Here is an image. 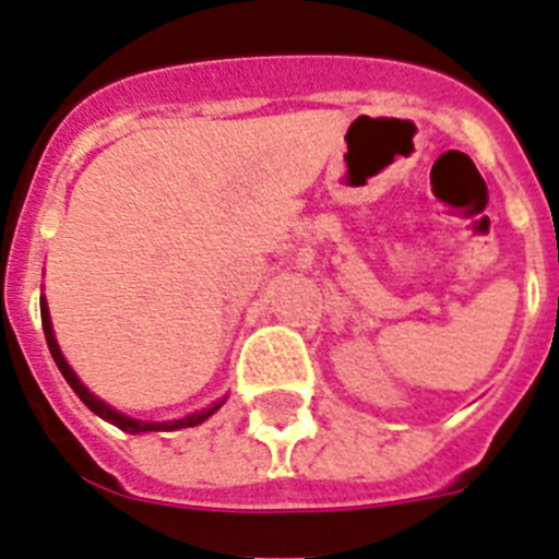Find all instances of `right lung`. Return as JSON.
Wrapping results in <instances>:
<instances>
[{"label":"right lung","mask_w":559,"mask_h":559,"mask_svg":"<svg viewBox=\"0 0 559 559\" xmlns=\"http://www.w3.org/2000/svg\"><path fill=\"white\" fill-rule=\"evenodd\" d=\"M41 323H44V336H47V345H49V354H52L55 365H58V370L63 373V379L69 381V386H72L74 392H78V399L83 401L88 409L94 412V415H99L103 420H108V424H114L117 429L128 431V435H147V431H178V429H189V426H200L203 420H209L214 412L219 409V406L225 404V399L214 401L211 406H205V409L200 412H192V415L186 417H178V420H139V417H130L124 415V412L114 409V406L105 404L103 399H97L88 386L83 384V381L78 379V373H74L72 367H69L67 356L60 354V345L58 340H55V331H52V317H49V306L47 300L41 298Z\"/></svg>","instance_id":"add662e5"}]
</instances>
